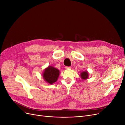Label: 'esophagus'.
Wrapping results in <instances>:
<instances>
[{"instance_id": "1", "label": "esophagus", "mask_w": 125, "mask_h": 125, "mask_svg": "<svg viewBox=\"0 0 125 125\" xmlns=\"http://www.w3.org/2000/svg\"><path fill=\"white\" fill-rule=\"evenodd\" d=\"M71 67L70 66H65V68L66 69V70H69V69H70Z\"/></svg>"}]
</instances>
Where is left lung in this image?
I'll list each match as a JSON object with an SVG mask.
<instances>
[{
  "mask_svg": "<svg viewBox=\"0 0 125 125\" xmlns=\"http://www.w3.org/2000/svg\"><path fill=\"white\" fill-rule=\"evenodd\" d=\"M80 77L82 80H86L88 79L89 73L87 71L83 72L80 73Z\"/></svg>",
  "mask_w": 125,
  "mask_h": 125,
  "instance_id": "1",
  "label": "left lung"
}]
</instances>
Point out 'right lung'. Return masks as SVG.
Returning <instances> with one entry per match:
<instances>
[{
    "label": "right lung",
    "mask_w": 125,
    "mask_h": 125,
    "mask_svg": "<svg viewBox=\"0 0 125 125\" xmlns=\"http://www.w3.org/2000/svg\"><path fill=\"white\" fill-rule=\"evenodd\" d=\"M59 74L60 71L58 69L53 66H49L45 69L43 73V77L46 82L50 84H52L57 81Z\"/></svg>",
    "instance_id": "obj_1"
}]
</instances>
